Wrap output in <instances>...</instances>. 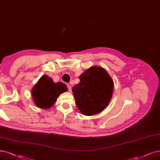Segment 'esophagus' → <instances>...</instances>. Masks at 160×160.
<instances>
[{
	"instance_id": "1",
	"label": "esophagus",
	"mask_w": 160,
	"mask_h": 160,
	"mask_svg": "<svg viewBox=\"0 0 160 160\" xmlns=\"http://www.w3.org/2000/svg\"><path fill=\"white\" fill-rule=\"evenodd\" d=\"M67 88H68V91H69V92L72 91V88H71V86H70V85H67Z\"/></svg>"
}]
</instances>
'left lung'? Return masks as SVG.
Instances as JSON below:
<instances>
[{"label":"left lung","mask_w":160,"mask_h":160,"mask_svg":"<svg viewBox=\"0 0 160 160\" xmlns=\"http://www.w3.org/2000/svg\"><path fill=\"white\" fill-rule=\"evenodd\" d=\"M78 78L80 82L72 88L77 107L84 115L99 113L111 99L113 80L105 69L99 67L87 69Z\"/></svg>","instance_id":"obj_1"}]
</instances>
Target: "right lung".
I'll use <instances>...</instances> for the list:
<instances>
[{
  "label": "right lung",
  "mask_w": 160,
  "mask_h": 160,
  "mask_svg": "<svg viewBox=\"0 0 160 160\" xmlns=\"http://www.w3.org/2000/svg\"><path fill=\"white\" fill-rule=\"evenodd\" d=\"M67 90V87L62 82L55 83L48 76L43 75L32 90L35 104L41 109H49L56 102L58 96Z\"/></svg>",
  "instance_id": "obj_1"
}]
</instances>
